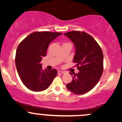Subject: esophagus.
Wrapping results in <instances>:
<instances>
[{
	"label": "esophagus",
	"instance_id": "obj_1",
	"mask_svg": "<svg viewBox=\"0 0 122 122\" xmlns=\"http://www.w3.org/2000/svg\"><path fill=\"white\" fill-rule=\"evenodd\" d=\"M58 72L59 74H64V71H61V70H58Z\"/></svg>",
	"mask_w": 122,
	"mask_h": 122
}]
</instances>
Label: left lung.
Returning a JSON list of instances; mask_svg holds the SVG:
<instances>
[{
  "label": "left lung",
  "mask_w": 122,
  "mask_h": 122,
  "mask_svg": "<svg viewBox=\"0 0 122 122\" xmlns=\"http://www.w3.org/2000/svg\"><path fill=\"white\" fill-rule=\"evenodd\" d=\"M73 42L76 51L73 62L77 63L78 73L73 74L72 81L67 88L72 93L83 94L97 84L103 71V54L100 46L91 35L84 32L65 33Z\"/></svg>",
  "instance_id": "1"
}]
</instances>
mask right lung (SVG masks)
Segmentation results:
<instances>
[{
  "label": "right lung",
  "mask_w": 122,
  "mask_h": 122,
  "mask_svg": "<svg viewBox=\"0 0 122 122\" xmlns=\"http://www.w3.org/2000/svg\"><path fill=\"white\" fill-rule=\"evenodd\" d=\"M62 34L60 32H35L18 45L15 56L17 71L26 87L34 92L48 88L57 75L56 69L42 70L41 61L46 56L49 44Z\"/></svg>",
  "instance_id": "right-lung-1"
}]
</instances>
